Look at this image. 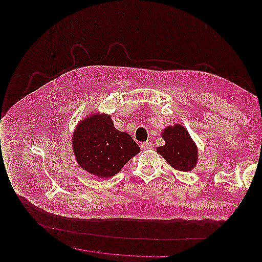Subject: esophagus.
I'll return each mask as SVG.
<instances>
[{
	"instance_id": "1",
	"label": "esophagus",
	"mask_w": 262,
	"mask_h": 262,
	"mask_svg": "<svg viewBox=\"0 0 262 262\" xmlns=\"http://www.w3.org/2000/svg\"><path fill=\"white\" fill-rule=\"evenodd\" d=\"M152 147V143L150 141H145L141 143V148L142 149H150Z\"/></svg>"
}]
</instances>
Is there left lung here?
<instances>
[{
    "label": "left lung",
    "instance_id": "1",
    "mask_svg": "<svg viewBox=\"0 0 262 262\" xmlns=\"http://www.w3.org/2000/svg\"><path fill=\"white\" fill-rule=\"evenodd\" d=\"M161 134L165 145L157 147L156 151L176 170L191 171L198 164L199 150L187 128L176 124L165 127Z\"/></svg>",
    "mask_w": 262,
    "mask_h": 262
}]
</instances>
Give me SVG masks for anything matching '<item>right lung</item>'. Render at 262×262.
<instances>
[{"label":"right lung","mask_w":262,"mask_h":262,"mask_svg":"<svg viewBox=\"0 0 262 262\" xmlns=\"http://www.w3.org/2000/svg\"><path fill=\"white\" fill-rule=\"evenodd\" d=\"M73 149L79 167L97 178L118 174L140 152L132 137L118 130L108 114L92 113L75 126Z\"/></svg>","instance_id":"add662e5"}]
</instances>
